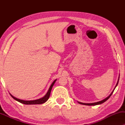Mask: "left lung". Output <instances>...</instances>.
Listing matches in <instances>:
<instances>
[{
  "instance_id": "obj_1",
  "label": "left lung",
  "mask_w": 125,
  "mask_h": 125,
  "mask_svg": "<svg viewBox=\"0 0 125 125\" xmlns=\"http://www.w3.org/2000/svg\"><path fill=\"white\" fill-rule=\"evenodd\" d=\"M119 77H118V81H117V84H116L115 86V88H114V90H113V92H112V93H111L109 95L108 97H106V98L104 99V100H102V101H100L97 102H94V103H89V104H87V103H83V102H78V101H77V102H78V103H79L80 104H82V105H89V106H94V105H100V104H102V103H104V102H105V101H107V100H108V99H109V98H110V97L111 96V95H112V94H113V92H114V89H115V88H116V87H117V85H118V81H119Z\"/></svg>"
}]
</instances>
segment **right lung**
<instances>
[{
  "instance_id": "1",
  "label": "right lung",
  "mask_w": 125,
  "mask_h": 125,
  "mask_svg": "<svg viewBox=\"0 0 125 125\" xmlns=\"http://www.w3.org/2000/svg\"><path fill=\"white\" fill-rule=\"evenodd\" d=\"M56 80H54V81L52 83V84L51 85V86H50V87H49V88L48 89V91L47 92V94H46L44 95L43 97H42V98H41L37 99V100H31V101H25V100H20V99L17 98H16V97H13V95L11 94L10 93V94L11 95V96L12 97V98L14 99V100L20 102V103L25 104V105H36V104H44V103H45V102L49 99V96H50V94H51V90H52V87H53V85L54 84V83H55Z\"/></svg>"
}]
</instances>
